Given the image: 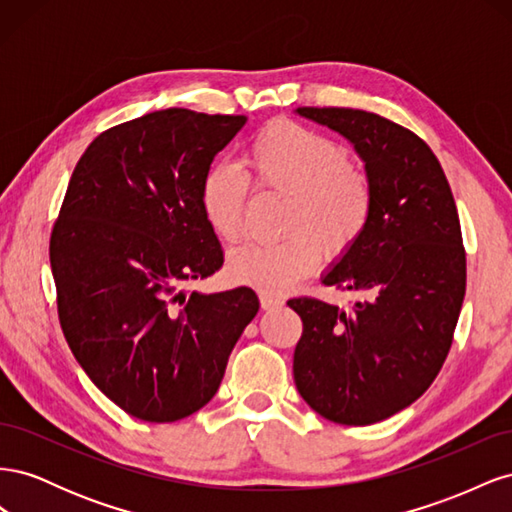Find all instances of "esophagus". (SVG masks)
I'll list each match as a JSON object with an SVG mask.
<instances>
[{"label":"esophagus","instance_id":"esophagus-1","mask_svg":"<svg viewBox=\"0 0 512 512\" xmlns=\"http://www.w3.org/2000/svg\"><path fill=\"white\" fill-rule=\"evenodd\" d=\"M282 305H284L282 297H275V294H269V292H260V307L262 309H275Z\"/></svg>","mask_w":512,"mask_h":512}]
</instances>
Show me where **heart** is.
Segmentation results:
<instances>
[{"instance_id":"b5f03b06","label":"heart","mask_w":512,"mask_h":512,"mask_svg":"<svg viewBox=\"0 0 512 512\" xmlns=\"http://www.w3.org/2000/svg\"><path fill=\"white\" fill-rule=\"evenodd\" d=\"M247 181L256 192L286 196L284 239L245 243L228 254L232 282L284 292L318 265L339 260L359 243L374 213V188L350 164L344 145L292 121H273L245 151ZM247 183L228 164L211 166L200 181V209L226 243L243 235Z\"/></svg>"}]
</instances>
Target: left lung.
I'll use <instances>...</instances> for the list:
<instances>
[{
	"instance_id": "obj_1",
	"label": "left lung",
	"mask_w": 512,
	"mask_h": 512,
	"mask_svg": "<svg viewBox=\"0 0 512 512\" xmlns=\"http://www.w3.org/2000/svg\"><path fill=\"white\" fill-rule=\"evenodd\" d=\"M354 145L374 213L322 284L354 292L348 309L290 299L303 320L294 384L339 425H371L408 408L436 380L466 294V250L451 185L429 145L359 108H297Z\"/></svg>"
}]
</instances>
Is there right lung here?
I'll return each instance as SVG.
<instances>
[{"label": "right lung", "mask_w": 512, "mask_h": 512, "mask_svg": "<svg viewBox=\"0 0 512 512\" xmlns=\"http://www.w3.org/2000/svg\"><path fill=\"white\" fill-rule=\"evenodd\" d=\"M245 121L166 108L108 128L76 164L53 226L61 331L91 382L141 421L209 404L258 314L252 288L185 290L224 265L200 181Z\"/></svg>", "instance_id": "1"}]
</instances>
